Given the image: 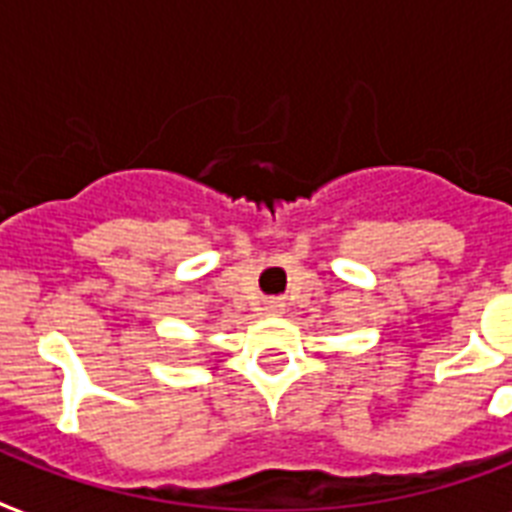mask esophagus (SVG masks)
Segmentation results:
<instances>
[{
    "mask_svg": "<svg viewBox=\"0 0 512 512\" xmlns=\"http://www.w3.org/2000/svg\"><path fill=\"white\" fill-rule=\"evenodd\" d=\"M281 311H284V303H281V300H276V297H273V300H265V313H271V316H279Z\"/></svg>",
    "mask_w": 512,
    "mask_h": 512,
    "instance_id": "34e87169",
    "label": "esophagus"
}]
</instances>
